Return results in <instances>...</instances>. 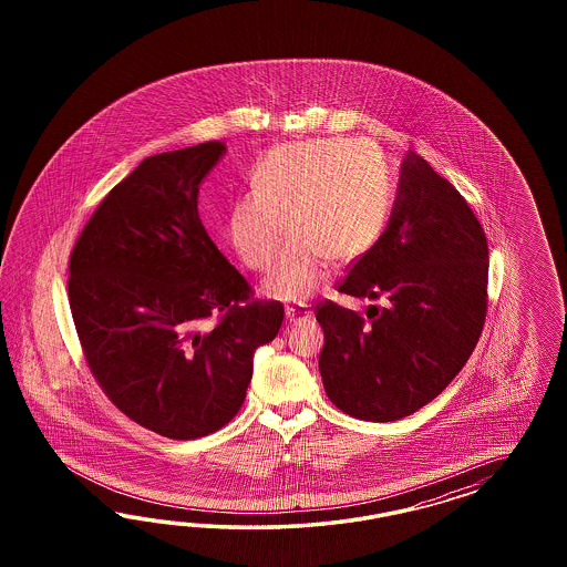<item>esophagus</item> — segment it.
Listing matches in <instances>:
<instances>
[{
	"label": "esophagus",
	"instance_id": "obj_1",
	"mask_svg": "<svg viewBox=\"0 0 567 567\" xmlns=\"http://www.w3.org/2000/svg\"><path fill=\"white\" fill-rule=\"evenodd\" d=\"M285 313H287V320H289V322L297 324V322H303V320L311 318L313 311H311L308 303H297V306H287Z\"/></svg>",
	"mask_w": 567,
	"mask_h": 567
}]
</instances>
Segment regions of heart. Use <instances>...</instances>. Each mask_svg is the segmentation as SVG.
Returning a JSON list of instances; mask_svg holds the SVG:
<instances>
[{"label":"heart","mask_w":567,"mask_h":567,"mask_svg":"<svg viewBox=\"0 0 567 567\" xmlns=\"http://www.w3.org/2000/svg\"><path fill=\"white\" fill-rule=\"evenodd\" d=\"M251 187L254 193L230 206L228 240L247 268L266 270L287 228L289 240L261 285L280 301L316 291L328 259L343 266L365 256L393 207V181L382 154L347 138L276 147L256 166Z\"/></svg>","instance_id":"b5f03b06"}]
</instances>
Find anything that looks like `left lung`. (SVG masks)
Segmentation results:
<instances>
[{"label": "left lung", "instance_id": "1", "mask_svg": "<svg viewBox=\"0 0 567 567\" xmlns=\"http://www.w3.org/2000/svg\"><path fill=\"white\" fill-rule=\"evenodd\" d=\"M337 291L384 299L368 318L316 306L324 330L320 374L341 412L395 422L424 408L472 355L488 306V245L460 190L410 152L393 216Z\"/></svg>", "mask_w": 567, "mask_h": 567}]
</instances>
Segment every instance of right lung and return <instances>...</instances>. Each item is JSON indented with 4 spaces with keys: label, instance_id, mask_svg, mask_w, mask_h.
Returning <instances> with one entry per match:
<instances>
[{
    "label": "right lung",
    "instance_id": "right-lung-1",
    "mask_svg": "<svg viewBox=\"0 0 567 567\" xmlns=\"http://www.w3.org/2000/svg\"><path fill=\"white\" fill-rule=\"evenodd\" d=\"M224 150L207 141L145 157L70 254V311L91 374L126 417L174 441L239 413L254 353L285 318L280 301L254 299L199 218V185Z\"/></svg>",
    "mask_w": 567,
    "mask_h": 567
}]
</instances>
